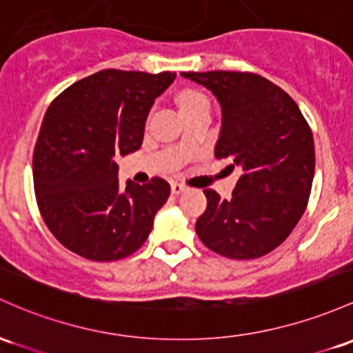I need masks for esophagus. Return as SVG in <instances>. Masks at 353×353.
<instances>
[{
	"mask_svg": "<svg viewBox=\"0 0 353 353\" xmlns=\"http://www.w3.org/2000/svg\"><path fill=\"white\" fill-rule=\"evenodd\" d=\"M170 191H172V194H181V192L185 191V185L181 183H172L170 184Z\"/></svg>",
	"mask_w": 353,
	"mask_h": 353,
	"instance_id": "obj_1",
	"label": "esophagus"
}]
</instances>
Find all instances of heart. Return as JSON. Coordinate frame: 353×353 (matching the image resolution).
Segmentation results:
<instances>
[{
	"mask_svg": "<svg viewBox=\"0 0 353 353\" xmlns=\"http://www.w3.org/2000/svg\"><path fill=\"white\" fill-rule=\"evenodd\" d=\"M203 102H208V99L201 94V92H196V90H185L179 97L181 108L189 107V105H196V103H203Z\"/></svg>",
	"mask_w": 353,
	"mask_h": 353,
	"instance_id": "obj_1",
	"label": "heart"
}]
</instances>
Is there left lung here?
I'll return each instance as SVG.
<instances>
[{"instance_id": "left-lung-1", "label": "left lung", "mask_w": 353, "mask_h": 353, "mask_svg": "<svg viewBox=\"0 0 353 353\" xmlns=\"http://www.w3.org/2000/svg\"><path fill=\"white\" fill-rule=\"evenodd\" d=\"M219 100L216 159L243 170L230 199L204 189L196 221L204 246L231 259L265 256L288 238L308 204L315 145L307 119L283 88L251 72H183Z\"/></svg>"}]
</instances>
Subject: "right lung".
Listing matches in <instances>:
<instances>
[{
    "mask_svg": "<svg viewBox=\"0 0 353 353\" xmlns=\"http://www.w3.org/2000/svg\"><path fill=\"white\" fill-rule=\"evenodd\" d=\"M174 79L107 68L50 103L33 150L34 196L48 230L72 253L115 261L145 243L170 185L152 177L122 189L115 161L141 149L147 114Z\"/></svg>",
    "mask_w": 353,
    "mask_h": 353,
    "instance_id": "obj_1",
    "label": "right lung"
}]
</instances>
